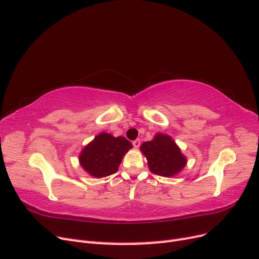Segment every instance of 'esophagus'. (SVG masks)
Returning a JSON list of instances; mask_svg holds the SVG:
<instances>
[{"label":"esophagus","instance_id":"esophagus-1","mask_svg":"<svg viewBox=\"0 0 259 259\" xmlns=\"http://www.w3.org/2000/svg\"><path fill=\"white\" fill-rule=\"evenodd\" d=\"M133 146H134L135 148H138L140 146V140L139 139L134 140V142H133Z\"/></svg>","mask_w":259,"mask_h":259}]
</instances>
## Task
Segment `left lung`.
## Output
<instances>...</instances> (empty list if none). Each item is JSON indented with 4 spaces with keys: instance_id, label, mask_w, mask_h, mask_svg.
I'll list each match as a JSON object with an SVG mask.
<instances>
[{
    "instance_id": "obj_1",
    "label": "left lung",
    "mask_w": 259,
    "mask_h": 259,
    "mask_svg": "<svg viewBox=\"0 0 259 259\" xmlns=\"http://www.w3.org/2000/svg\"><path fill=\"white\" fill-rule=\"evenodd\" d=\"M140 151L146 156L151 173L174 177L187 165V158L169 135L158 133L150 142L143 143Z\"/></svg>"
}]
</instances>
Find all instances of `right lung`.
Masks as SVG:
<instances>
[{
	"mask_svg": "<svg viewBox=\"0 0 259 259\" xmlns=\"http://www.w3.org/2000/svg\"><path fill=\"white\" fill-rule=\"evenodd\" d=\"M132 148L133 145L125 137L100 133L82 149L80 165L93 177H107L116 173L123 156Z\"/></svg>",
	"mask_w": 259,
	"mask_h": 259,
	"instance_id": "right-lung-1",
	"label": "right lung"
}]
</instances>
